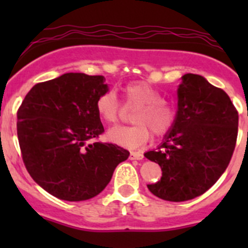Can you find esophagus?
<instances>
[{
  "label": "esophagus",
  "mask_w": 248,
  "mask_h": 248,
  "mask_svg": "<svg viewBox=\"0 0 248 248\" xmlns=\"http://www.w3.org/2000/svg\"><path fill=\"white\" fill-rule=\"evenodd\" d=\"M144 158V155L141 152H131L129 154V159H142Z\"/></svg>",
  "instance_id": "1"
}]
</instances>
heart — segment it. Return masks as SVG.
Listing matches in <instances>:
<instances>
[{
	"label": "heart",
	"mask_w": 248,
	"mask_h": 248,
	"mask_svg": "<svg viewBox=\"0 0 248 248\" xmlns=\"http://www.w3.org/2000/svg\"><path fill=\"white\" fill-rule=\"evenodd\" d=\"M124 104L137 107L132 126L114 127L108 131V139L127 149H138L149 141L151 131L163 136L171 129L175 122V110L163 101L161 92L142 81L131 82L124 87ZM96 109L99 117L109 124H116L122 114V106L116 93L106 91L97 98Z\"/></svg>",
	"instance_id": "obj_1"
}]
</instances>
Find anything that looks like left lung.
<instances>
[{
    "mask_svg": "<svg viewBox=\"0 0 248 248\" xmlns=\"http://www.w3.org/2000/svg\"><path fill=\"white\" fill-rule=\"evenodd\" d=\"M177 89V112L156 151L144 154L162 169L152 194L168 202L202 196L228 167L237 138L239 114L228 94L198 74H185Z\"/></svg>",
    "mask_w": 248,
    "mask_h": 248,
    "instance_id": "left-lung-1",
    "label": "left lung"
}]
</instances>
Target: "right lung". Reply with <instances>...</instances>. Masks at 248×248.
I'll return each mask as SVG.
<instances>
[{"label": "right lung", "mask_w": 248, "mask_h": 248, "mask_svg": "<svg viewBox=\"0 0 248 248\" xmlns=\"http://www.w3.org/2000/svg\"><path fill=\"white\" fill-rule=\"evenodd\" d=\"M108 91L106 78L66 73L36 84L17 110L22 161L47 193L81 202L101 193L129 152L115 144L92 142L104 132L96 101Z\"/></svg>", "instance_id": "obj_1"}]
</instances>
